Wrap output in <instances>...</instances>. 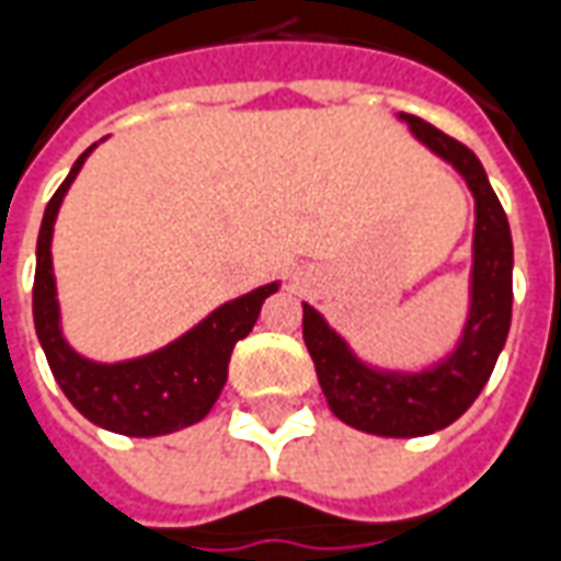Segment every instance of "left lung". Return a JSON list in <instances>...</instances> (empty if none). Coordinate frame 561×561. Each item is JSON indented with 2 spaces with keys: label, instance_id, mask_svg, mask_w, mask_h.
Returning a JSON list of instances; mask_svg holds the SVG:
<instances>
[{
  "label": "left lung",
  "instance_id": "1",
  "mask_svg": "<svg viewBox=\"0 0 561 561\" xmlns=\"http://www.w3.org/2000/svg\"><path fill=\"white\" fill-rule=\"evenodd\" d=\"M428 153L450 165L474 196V236L468 274V313L450 351L416 371L363 359L351 341L301 301V335L332 414L380 438H420L447 428L474 404L511 332L514 241L504 208L480 160L456 138L414 114H399Z\"/></svg>",
  "mask_w": 561,
  "mask_h": 561
}]
</instances>
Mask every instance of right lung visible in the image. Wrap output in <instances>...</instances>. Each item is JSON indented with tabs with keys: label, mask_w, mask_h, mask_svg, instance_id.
I'll return each instance as SVG.
<instances>
[{
	"label": "right lung",
	"mask_w": 561,
	"mask_h": 561,
	"mask_svg": "<svg viewBox=\"0 0 561 561\" xmlns=\"http://www.w3.org/2000/svg\"><path fill=\"white\" fill-rule=\"evenodd\" d=\"M96 147L99 141L87 147L75 160L69 178L59 184L45 208V220L38 229V248H35V335L42 341V351L57 377L59 389L93 426L129 435V438L172 435L178 428L193 426L208 416L214 401L220 399L226 387L229 356L238 341L250 335V329L260 317L262 301L277 293L280 280L224 301L205 320H198L193 329H186L184 335L169 341L160 351L135 356V359H121V363L87 359L62 335L50 244H54V224L62 208V198Z\"/></svg>",
	"instance_id": "obj_1"
}]
</instances>
